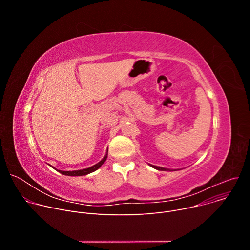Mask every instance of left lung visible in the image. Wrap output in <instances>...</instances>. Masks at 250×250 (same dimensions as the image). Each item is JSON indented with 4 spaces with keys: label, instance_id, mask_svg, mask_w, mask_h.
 <instances>
[{
    "label": "left lung",
    "instance_id": "1",
    "mask_svg": "<svg viewBox=\"0 0 250 250\" xmlns=\"http://www.w3.org/2000/svg\"><path fill=\"white\" fill-rule=\"evenodd\" d=\"M153 168H155V169H157V170H161V171H163V170H166L165 168H162V167H158V166H154V165H151Z\"/></svg>",
    "mask_w": 250,
    "mask_h": 250
}]
</instances>
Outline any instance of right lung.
<instances>
[{"label":"right lung","mask_w":250,"mask_h":250,"mask_svg":"<svg viewBox=\"0 0 250 250\" xmlns=\"http://www.w3.org/2000/svg\"><path fill=\"white\" fill-rule=\"evenodd\" d=\"M105 159H106V155L99 163L95 164L92 167H89V168H86V169H82V170H75V171H61V170H57V171L60 172L61 174H63V175H67V176H83V175L90 174V173L96 171L97 169H99L102 166V164L105 161Z\"/></svg>","instance_id":"obj_1"}]
</instances>
